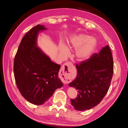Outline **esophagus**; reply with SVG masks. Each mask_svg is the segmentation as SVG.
Wrapping results in <instances>:
<instances>
[{"label": "esophagus", "mask_w": 128, "mask_h": 128, "mask_svg": "<svg viewBox=\"0 0 128 128\" xmlns=\"http://www.w3.org/2000/svg\"><path fill=\"white\" fill-rule=\"evenodd\" d=\"M72 65V64L69 62L65 63L62 66L60 69V73L61 75H62L64 76V83H68L70 82V79L69 77V67Z\"/></svg>", "instance_id": "1"}]
</instances>
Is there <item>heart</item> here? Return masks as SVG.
Returning <instances> with one entry per match:
<instances>
[{"mask_svg": "<svg viewBox=\"0 0 128 128\" xmlns=\"http://www.w3.org/2000/svg\"><path fill=\"white\" fill-rule=\"evenodd\" d=\"M90 37L83 34L72 36L68 42V47L64 42L59 44V53L63 58H66L69 54V49L76 50L74 54L75 60L83 62L88 60L95 48L96 44Z\"/></svg>", "mask_w": 128, "mask_h": 128, "instance_id": "b5f03b06", "label": "heart"}]
</instances>
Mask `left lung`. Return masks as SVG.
Returning <instances> with one entry per match:
<instances>
[{"label":"left lung","instance_id":"left-lung-1","mask_svg":"<svg viewBox=\"0 0 128 128\" xmlns=\"http://www.w3.org/2000/svg\"><path fill=\"white\" fill-rule=\"evenodd\" d=\"M77 76L69 84L78 92L77 97L70 99L75 109L83 111L96 106L106 94L113 74V59L108 45L99 54L76 64Z\"/></svg>","mask_w":128,"mask_h":128}]
</instances>
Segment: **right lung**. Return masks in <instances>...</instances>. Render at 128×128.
I'll list each match as a JSON object with an SVG mask.
<instances>
[{"label":"right lung","mask_w":128,"mask_h":128,"mask_svg":"<svg viewBox=\"0 0 128 128\" xmlns=\"http://www.w3.org/2000/svg\"><path fill=\"white\" fill-rule=\"evenodd\" d=\"M47 28L38 24L27 32L19 45L14 61L18 88L29 102L42 105L63 86L58 76L60 65L53 62L37 46V37Z\"/></svg>","instance_id":"add662e5"}]
</instances>
